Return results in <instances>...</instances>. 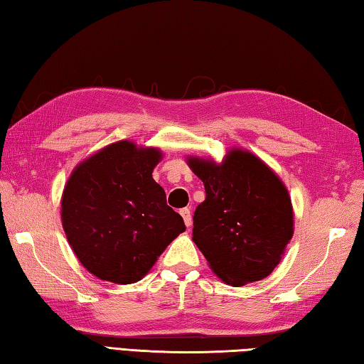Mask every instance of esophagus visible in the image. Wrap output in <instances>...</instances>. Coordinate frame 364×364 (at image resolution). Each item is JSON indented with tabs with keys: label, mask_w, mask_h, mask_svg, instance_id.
<instances>
[{
	"label": "esophagus",
	"mask_w": 364,
	"mask_h": 364,
	"mask_svg": "<svg viewBox=\"0 0 364 364\" xmlns=\"http://www.w3.org/2000/svg\"><path fill=\"white\" fill-rule=\"evenodd\" d=\"M180 215L183 216L184 224H186L188 228L193 226V216H191V210L189 208H181L180 210Z\"/></svg>",
	"instance_id": "esophagus-1"
}]
</instances>
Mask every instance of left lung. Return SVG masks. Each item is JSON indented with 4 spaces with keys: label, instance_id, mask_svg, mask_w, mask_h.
I'll return each instance as SVG.
<instances>
[{
    "label": "left lung",
    "instance_id": "left-lung-1",
    "mask_svg": "<svg viewBox=\"0 0 364 364\" xmlns=\"http://www.w3.org/2000/svg\"><path fill=\"white\" fill-rule=\"evenodd\" d=\"M205 186L194 213L193 240L210 269L232 287L262 280L282 261L294 232L291 197L280 176L247 149L223 162L189 156Z\"/></svg>",
    "mask_w": 364,
    "mask_h": 364
}]
</instances>
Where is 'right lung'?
<instances>
[{"label": "right lung", "mask_w": 364, "mask_h": 364, "mask_svg": "<svg viewBox=\"0 0 364 364\" xmlns=\"http://www.w3.org/2000/svg\"><path fill=\"white\" fill-rule=\"evenodd\" d=\"M162 151L130 140L79 162L62 194V226L79 262L117 285L141 280L186 230L153 178Z\"/></svg>", "instance_id": "1"}]
</instances>
